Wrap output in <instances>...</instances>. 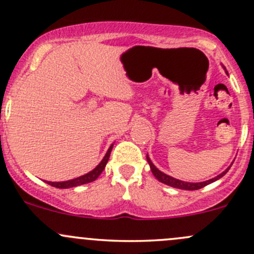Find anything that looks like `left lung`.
<instances>
[{"label":"left lung","mask_w":254,"mask_h":254,"mask_svg":"<svg viewBox=\"0 0 254 254\" xmlns=\"http://www.w3.org/2000/svg\"><path fill=\"white\" fill-rule=\"evenodd\" d=\"M147 161H148L149 166H150V171L153 172V175H154L155 178L159 181V182L164 183V185H168L170 187H174V188H178V189H185V190H197V189H201L204 188L205 186L210 185V183L214 182V181L219 180V178L224 176L225 174H227L228 171H229L230 166L225 171H223L221 175H218V176H216L214 178H211V180L208 181H205V182H197V183H193V182H185V181H181V180H177V178H174L171 176H169V175L164 174V172H161L160 170H158L157 168H155L154 165H153V163L150 161V159L148 155H147Z\"/></svg>","instance_id":"1"}]
</instances>
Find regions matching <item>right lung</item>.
<instances>
[{
	"label": "right lung",
	"mask_w": 254,
	"mask_h": 254,
	"mask_svg": "<svg viewBox=\"0 0 254 254\" xmlns=\"http://www.w3.org/2000/svg\"><path fill=\"white\" fill-rule=\"evenodd\" d=\"M112 148H113V144H111V147L108 148L107 153H106L104 159L101 160V163H100L95 169L91 170L90 172H88V174L83 175V176H79L77 178H73V180L65 181V182H48V181H46V182L48 183L49 186H53V187H55V188H61V189L73 188V187L82 186V185H85V183L93 182V181H95L96 178L101 175V172L104 171L106 164H107L108 159H110V154H111V150H112Z\"/></svg>",
	"instance_id": "1"
}]
</instances>
